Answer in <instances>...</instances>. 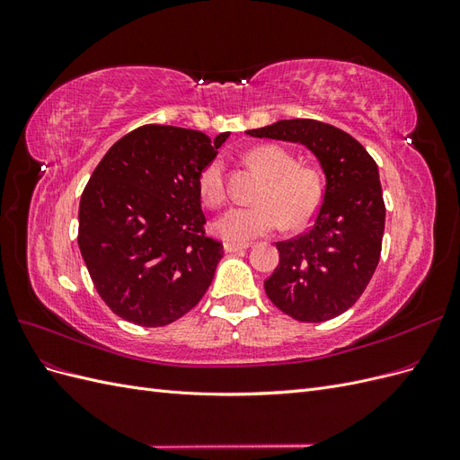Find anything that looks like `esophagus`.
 Returning a JSON list of instances; mask_svg holds the SVG:
<instances>
[{"mask_svg":"<svg viewBox=\"0 0 460 460\" xmlns=\"http://www.w3.org/2000/svg\"><path fill=\"white\" fill-rule=\"evenodd\" d=\"M249 243H230L226 242L225 243V252L226 253H238V252H243V249H247Z\"/></svg>","mask_w":460,"mask_h":460,"instance_id":"34e87169","label":"esophagus"}]
</instances>
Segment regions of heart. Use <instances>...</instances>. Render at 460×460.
I'll use <instances>...</instances> for the list:
<instances>
[{
  "label": "heart",
  "mask_w": 460,
  "mask_h": 460,
  "mask_svg": "<svg viewBox=\"0 0 460 460\" xmlns=\"http://www.w3.org/2000/svg\"><path fill=\"white\" fill-rule=\"evenodd\" d=\"M247 163L267 176L252 207H232L218 217L215 232L230 243H247L282 225L301 228L314 217L323 201V178L313 166L297 164L294 155L278 146H259L245 155ZM199 196L208 207L226 199L225 164L213 159L199 174Z\"/></svg>",
  "instance_id": "heart-1"
}]
</instances>
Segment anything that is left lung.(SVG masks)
I'll return each instance as SVG.
<instances>
[{
    "instance_id": "left-lung-1",
    "label": "left lung",
    "mask_w": 460,
    "mask_h": 460,
    "mask_svg": "<svg viewBox=\"0 0 460 460\" xmlns=\"http://www.w3.org/2000/svg\"><path fill=\"white\" fill-rule=\"evenodd\" d=\"M249 136L303 144L326 174L314 225L278 242L280 262L264 280L269 299L299 323H324L353 307L378 267L385 225L376 161L353 136L313 119L278 120Z\"/></svg>"
}]
</instances>
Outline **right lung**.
<instances>
[{
	"label": "right lung",
	"mask_w": 460,
	"mask_h": 460,
	"mask_svg": "<svg viewBox=\"0 0 460 460\" xmlns=\"http://www.w3.org/2000/svg\"><path fill=\"white\" fill-rule=\"evenodd\" d=\"M228 136L146 124L95 166L80 198L78 247L117 316L166 326L211 286L225 249L205 235L198 182Z\"/></svg>",
	"instance_id": "obj_1"
}]
</instances>
